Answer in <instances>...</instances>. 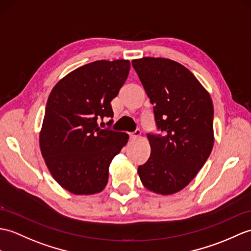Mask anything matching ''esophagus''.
<instances>
[{
    "mask_svg": "<svg viewBox=\"0 0 251 251\" xmlns=\"http://www.w3.org/2000/svg\"><path fill=\"white\" fill-rule=\"evenodd\" d=\"M140 136H141V131H140V130H136V131H133V132L129 133V137H130L131 140H136V139L139 138Z\"/></svg>",
    "mask_w": 251,
    "mask_h": 251,
    "instance_id": "esophagus-1",
    "label": "esophagus"
}]
</instances>
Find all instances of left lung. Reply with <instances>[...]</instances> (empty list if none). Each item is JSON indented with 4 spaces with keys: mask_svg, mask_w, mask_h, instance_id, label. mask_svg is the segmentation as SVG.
<instances>
[{
    "mask_svg": "<svg viewBox=\"0 0 251 251\" xmlns=\"http://www.w3.org/2000/svg\"><path fill=\"white\" fill-rule=\"evenodd\" d=\"M132 67L154 106L157 129L148 133L151 156L138 173L145 188L172 195L185 188L211 155L214 108L194 74L162 57L132 60Z\"/></svg>",
    "mask_w": 251,
    "mask_h": 251,
    "instance_id": "obj_1",
    "label": "left lung"
}]
</instances>
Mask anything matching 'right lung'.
Segmentation results:
<instances>
[{
  "label": "right lung",
  "mask_w": 251,
  "mask_h": 251,
  "mask_svg": "<svg viewBox=\"0 0 251 251\" xmlns=\"http://www.w3.org/2000/svg\"><path fill=\"white\" fill-rule=\"evenodd\" d=\"M129 69L128 60L92 62L66 75L50 93L40 151L51 176L74 195L103 190L110 162L128 141L127 133L100 129L97 121L113 118L111 100Z\"/></svg>",
  "instance_id": "obj_1"
}]
</instances>
